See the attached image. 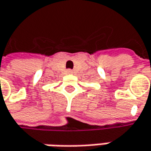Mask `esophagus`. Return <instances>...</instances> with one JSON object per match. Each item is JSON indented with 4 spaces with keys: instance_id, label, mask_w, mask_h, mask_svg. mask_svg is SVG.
I'll list each match as a JSON object with an SVG mask.
<instances>
[{
    "instance_id": "obj_1",
    "label": "esophagus",
    "mask_w": 151,
    "mask_h": 151,
    "mask_svg": "<svg viewBox=\"0 0 151 151\" xmlns=\"http://www.w3.org/2000/svg\"><path fill=\"white\" fill-rule=\"evenodd\" d=\"M67 72H68V73H72V70L69 69V70H67Z\"/></svg>"
}]
</instances>
